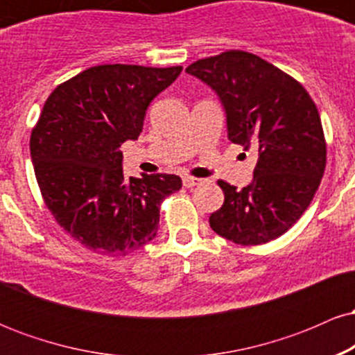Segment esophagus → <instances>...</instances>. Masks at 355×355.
<instances>
[{"label": "esophagus", "mask_w": 355, "mask_h": 355, "mask_svg": "<svg viewBox=\"0 0 355 355\" xmlns=\"http://www.w3.org/2000/svg\"><path fill=\"white\" fill-rule=\"evenodd\" d=\"M200 183H202L200 178H193V177L183 178V187H187V189H193V187L200 185Z\"/></svg>", "instance_id": "34e87169"}]
</instances>
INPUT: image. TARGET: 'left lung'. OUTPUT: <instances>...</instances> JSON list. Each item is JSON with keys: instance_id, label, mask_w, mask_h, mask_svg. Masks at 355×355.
I'll return each instance as SVG.
<instances>
[{"instance_id": "1", "label": "left lung", "mask_w": 355, "mask_h": 355, "mask_svg": "<svg viewBox=\"0 0 355 355\" xmlns=\"http://www.w3.org/2000/svg\"><path fill=\"white\" fill-rule=\"evenodd\" d=\"M217 93L232 144L257 150L254 180L237 190L218 182L225 200L209 222L240 245H260L302 217L325 170L320 115L299 81L260 56L225 51L185 70Z\"/></svg>"}]
</instances>
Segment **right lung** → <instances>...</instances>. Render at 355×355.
<instances>
[{"instance_id":"right-lung-1","label":"right lung","mask_w":355,"mask_h":355,"mask_svg":"<svg viewBox=\"0 0 355 355\" xmlns=\"http://www.w3.org/2000/svg\"><path fill=\"white\" fill-rule=\"evenodd\" d=\"M182 67L100 64L44 101L30 152L48 210L67 234L101 255H126L157 237L160 203L178 175H123L121 144L137 140L145 113Z\"/></svg>"}]
</instances>
